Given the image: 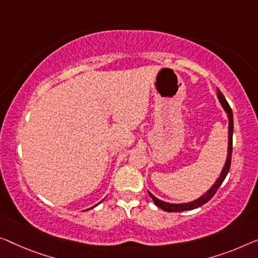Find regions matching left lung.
Returning a JSON list of instances; mask_svg holds the SVG:
<instances>
[{
    "label": "left lung",
    "mask_w": 258,
    "mask_h": 258,
    "mask_svg": "<svg viewBox=\"0 0 258 258\" xmlns=\"http://www.w3.org/2000/svg\"><path fill=\"white\" fill-rule=\"evenodd\" d=\"M217 97H218L219 102H220V104L222 106V109L225 110V112H226V114H227V118H228L227 156H226L225 164L221 169L220 175H219V177L217 178V180H215V182L213 183V185L211 186L210 189L205 192V194H203L201 197H198L197 199H195V201L189 202V203H180V204L168 203V202L161 201V199L155 197V196H154L152 192L148 191V194H149V196H151V198L153 199L154 204H155L157 207H160V209H162L163 211H167V212H182V211L194 210V209H197V207H199V206L204 205V204H206L211 198L213 197L214 194L218 191V189L220 187L222 182L225 180L226 176H227V174H228L229 168H230V161H232V149H233V128H234L233 112H232V109H230V106L228 105L227 101H226L225 96L222 95V92L220 90H219V88H217Z\"/></svg>",
    "instance_id": "obj_1"
}]
</instances>
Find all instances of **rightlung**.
<instances>
[{"instance_id":"right-lung-1","label":"right lung","mask_w":258,"mask_h":258,"mask_svg":"<svg viewBox=\"0 0 258 258\" xmlns=\"http://www.w3.org/2000/svg\"><path fill=\"white\" fill-rule=\"evenodd\" d=\"M98 204H99V203H98ZM98 204H97V205H98ZM97 205H95V206H97ZM95 206H92V207H90V209H94V207H95ZM90 209H88V210H90Z\"/></svg>"}]
</instances>
